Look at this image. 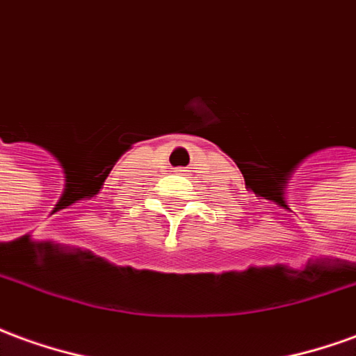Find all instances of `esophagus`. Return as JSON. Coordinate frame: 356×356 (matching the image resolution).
<instances>
[{"label":"esophagus","mask_w":356,"mask_h":356,"mask_svg":"<svg viewBox=\"0 0 356 356\" xmlns=\"http://www.w3.org/2000/svg\"><path fill=\"white\" fill-rule=\"evenodd\" d=\"M177 171H179V173H183V171H186V170H183V168H179Z\"/></svg>","instance_id":"esophagus-1"}]
</instances>
